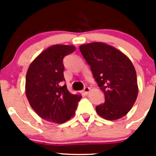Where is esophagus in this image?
<instances>
[{"label": "esophagus", "instance_id": "1", "mask_svg": "<svg viewBox=\"0 0 156 156\" xmlns=\"http://www.w3.org/2000/svg\"><path fill=\"white\" fill-rule=\"evenodd\" d=\"M90 87H84V89H83V94H87L90 92Z\"/></svg>", "mask_w": 156, "mask_h": 156}]
</instances>
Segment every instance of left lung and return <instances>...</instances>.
Returning <instances> with one entry per match:
<instances>
[{"label": "left lung", "mask_w": 156, "mask_h": 156, "mask_svg": "<svg viewBox=\"0 0 156 156\" xmlns=\"http://www.w3.org/2000/svg\"><path fill=\"white\" fill-rule=\"evenodd\" d=\"M80 51L104 92L105 102L96 106L97 113L107 120H115L126 115L138 94L137 73L133 63L122 52L105 43L82 44Z\"/></svg>", "instance_id": "1"}]
</instances>
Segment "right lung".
I'll use <instances>...</instances> for the list:
<instances>
[{
	"mask_svg": "<svg viewBox=\"0 0 156 156\" xmlns=\"http://www.w3.org/2000/svg\"><path fill=\"white\" fill-rule=\"evenodd\" d=\"M73 45L55 44L41 52L29 66L26 95L32 108L44 120L63 123L73 117L82 98L67 89L63 58L73 53Z\"/></svg>",
	"mask_w": 156,
	"mask_h": 156,
	"instance_id": "right-lung-1",
	"label": "right lung"
}]
</instances>
